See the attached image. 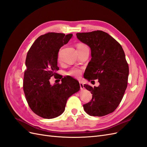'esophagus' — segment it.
Returning a JSON list of instances; mask_svg holds the SVG:
<instances>
[{"label":"esophagus","instance_id":"1","mask_svg":"<svg viewBox=\"0 0 147 147\" xmlns=\"http://www.w3.org/2000/svg\"><path fill=\"white\" fill-rule=\"evenodd\" d=\"M80 86L81 90H84V84H83L82 82H80Z\"/></svg>","mask_w":147,"mask_h":147}]
</instances>
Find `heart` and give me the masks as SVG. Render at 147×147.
I'll return each instance as SVG.
<instances>
[{"mask_svg": "<svg viewBox=\"0 0 147 147\" xmlns=\"http://www.w3.org/2000/svg\"><path fill=\"white\" fill-rule=\"evenodd\" d=\"M86 47V46L84 45H79L78 46V48H80V47ZM67 74L69 75H70V76H72L74 77H78L80 76L81 71L77 69H72L69 71V72H67Z\"/></svg>", "mask_w": 147, "mask_h": 147, "instance_id": "b5f03b06", "label": "heart"}]
</instances>
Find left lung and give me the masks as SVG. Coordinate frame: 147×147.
Returning <instances> with one entry per match:
<instances>
[{
	"instance_id": "left-lung-1",
	"label": "left lung",
	"mask_w": 147,
	"mask_h": 147,
	"mask_svg": "<svg viewBox=\"0 0 147 147\" xmlns=\"http://www.w3.org/2000/svg\"><path fill=\"white\" fill-rule=\"evenodd\" d=\"M80 41L91 49V59L84 78L89 82L98 80L99 85L84 87L92 94L83 105L91 116L102 117L114 112L121 102L127 88L129 66L122 47L109 34L102 30L77 33Z\"/></svg>"
}]
</instances>
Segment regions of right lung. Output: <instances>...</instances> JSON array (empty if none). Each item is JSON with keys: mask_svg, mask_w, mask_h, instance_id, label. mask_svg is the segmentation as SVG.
Instances as JSON below:
<instances>
[{"mask_svg": "<svg viewBox=\"0 0 147 147\" xmlns=\"http://www.w3.org/2000/svg\"><path fill=\"white\" fill-rule=\"evenodd\" d=\"M73 35L49 32L40 36L31 46L26 59L23 90L33 112L43 118L52 119L63 113L68 98L80 89L75 79L61 80L51 85L50 79L56 76L59 49Z\"/></svg>", "mask_w": 147, "mask_h": 147, "instance_id": "obj_1", "label": "right lung"}]
</instances>
